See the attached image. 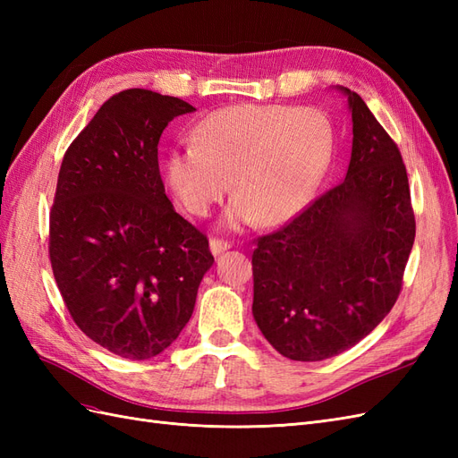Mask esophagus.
<instances>
[{"label":"esophagus","mask_w":458,"mask_h":458,"mask_svg":"<svg viewBox=\"0 0 458 458\" xmlns=\"http://www.w3.org/2000/svg\"><path fill=\"white\" fill-rule=\"evenodd\" d=\"M231 248V242L229 241H225V239H210V250H212V254H221V252H225V250H229Z\"/></svg>","instance_id":"1"}]
</instances>
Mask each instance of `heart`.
<instances>
[{
  "instance_id": "1",
  "label": "heart",
  "mask_w": 458,
  "mask_h": 458,
  "mask_svg": "<svg viewBox=\"0 0 458 458\" xmlns=\"http://www.w3.org/2000/svg\"><path fill=\"white\" fill-rule=\"evenodd\" d=\"M192 145L174 150L165 179L177 202L197 217L227 195V224L258 219L276 225L298 214L327 170L332 126L311 106L242 103L206 114L191 133Z\"/></svg>"
}]
</instances>
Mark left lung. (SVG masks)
I'll return each instance as SVG.
<instances>
[{
  "instance_id": "left-lung-1",
  "label": "left lung",
  "mask_w": 458,
  "mask_h": 458,
  "mask_svg": "<svg viewBox=\"0 0 458 458\" xmlns=\"http://www.w3.org/2000/svg\"><path fill=\"white\" fill-rule=\"evenodd\" d=\"M348 93V174L269 234L252 254V313L293 361H323L363 340L390 313L417 233L407 168L387 131Z\"/></svg>"
}]
</instances>
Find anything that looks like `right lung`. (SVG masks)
<instances>
[{"instance_id":"1","label":"right lung","mask_w":458,"mask_h":458,"mask_svg":"<svg viewBox=\"0 0 458 458\" xmlns=\"http://www.w3.org/2000/svg\"><path fill=\"white\" fill-rule=\"evenodd\" d=\"M197 110L123 89L66 148L49 214V261L72 321L110 353L150 359L179 336L212 267L208 237L165 197L160 135Z\"/></svg>"}]
</instances>
